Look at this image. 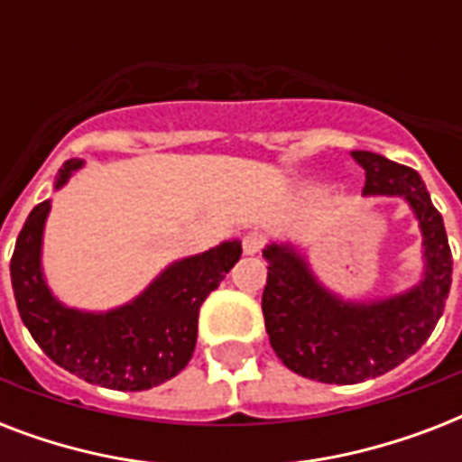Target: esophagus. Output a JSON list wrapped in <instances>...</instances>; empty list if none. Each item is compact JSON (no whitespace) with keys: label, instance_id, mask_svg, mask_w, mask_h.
Segmentation results:
<instances>
[{"label":"esophagus","instance_id":"34e87169","mask_svg":"<svg viewBox=\"0 0 462 462\" xmlns=\"http://www.w3.org/2000/svg\"><path fill=\"white\" fill-rule=\"evenodd\" d=\"M263 245H266V239H263V235H259V232H249V235L242 239V246H245L246 256L259 254L261 249H263Z\"/></svg>","mask_w":462,"mask_h":462}]
</instances>
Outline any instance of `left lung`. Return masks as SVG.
<instances>
[{"label": "left lung", "instance_id": "left-lung-1", "mask_svg": "<svg viewBox=\"0 0 462 462\" xmlns=\"http://www.w3.org/2000/svg\"><path fill=\"white\" fill-rule=\"evenodd\" d=\"M350 155L365 167L366 196H402L415 210L424 237V281L405 295L379 302H343L316 282L290 246L268 245L261 300L268 340L282 365L307 379L343 386L391 372L427 343L444 314L453 275L444 217L434 208L422 177L379 153Z\"/></svg>", "mask_w": 462, "mask_h": 462}]
</instances>
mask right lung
Listing matches in <instances>:
<instances>
[{
    "mask_svg": "<svg viewBox=\"0 0 462 462\" xmlns=\"http://www.w3.org/2000/svg\"><path fill=\"white\" fill-rule=\"evenodd\" d=\"M81 160L61 165L60 189ZM50 201L38 203L18 232L11 256V285L18 314L40 350L79 379L115 391H146L165 383L189 365L196 347L199 309L242 256L239 242L177 261L132 304L86 314L61 307L40 271L42 227Z\"/></svg>",
    "mask_w": 462,
    "mask_h": 462,
    "instance_id": "right-lung-1",
    "label": "right lung"
}]
</instances>
